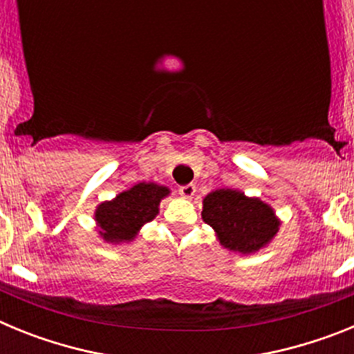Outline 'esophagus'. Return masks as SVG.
Listing matches in <instances>:
<instances>
[{
    "label": "esophagus",
    "instance_id": "1",
    "mask_svg": "<svg viewBox=\"0 0 354 354\" xmlns=\"http://www.w3.org/2000/svg\"><path fill=\"white\" fill-rule=\"evenodd\" d=\"M179 193H180V196H183V198L192 200L193 196H195V193H196V186H195V184H186V186L180 187Z\"/></svg>",
    "mask_w": 354,
    "mask_h": 354
}]
</instances>
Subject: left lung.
Segmentation results:
<instances>
[{
    "instance_id": "left-lung-1",
    "label": "left lung",
    "mask_w": 354,
    "mask_h": 354,
    "mask_svg": "<svg viewBox=\"0 0 354 354\" xmlns=\"http://www.w3.org/2000/svg\"><path fill=\"white\" fill-rule=\"evenodd\" d=\"M202 220L211 225L223 248L252 255L270 245L280 230L274 209L241 189H214L202 200Z\"/></svg>"
}]
</instances>
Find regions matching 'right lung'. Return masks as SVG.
I'll return each mask as SVG.
<instances>
[{
    "label": "right lung",
    "instance_id": "right-lung-1",
    "mask_svg": "<svg viewBox=\"0 0 354 354\" xmlns=\"http://www.w3.org/2000/svg\"><path fill=\"white\" fill-rule=\"evenodd\" d=\"M170 187L156 183H138L115 198L95 207L97 234L108 245L133 243L142 227L159 214V204L170 195Z\"/></svg>",
    "mask_w": 354,
    "mask_h": 354
}]
</instances>
